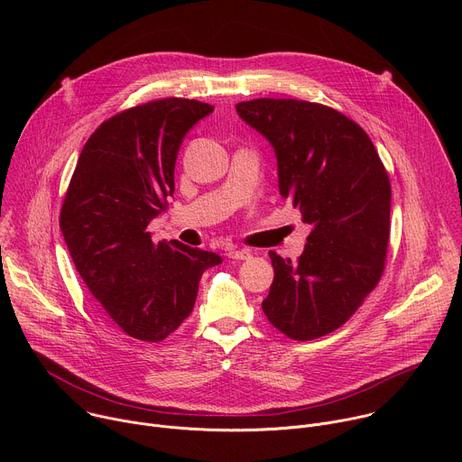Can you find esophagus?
<instances>
[{
    "label": "esophagus",
    "instance_id": "esophagus-1",
    "mask_svg": "<svg viewBox=\"0 0 462 462\" xmlns=\"http://www.w3.org/2000/svg\"><path fill=\"white\" fill-rule=\"evenodd\" d=\"M226 255H228L230 259L245 261V259H248V257H250V252H248V250H245V248H241V250H230Z\"/></svg>",
    "mask_w": 462,
    "mask_h": 462
}]
</instances>
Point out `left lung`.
I'll use <instances>...</instances> for the list:
<instances>
[{
  "instance_id": "8db88e82",
  "label": "left lung",
  "mask_w": 462,
  "mask_h": 462,
  "mask_svg": "<svg viewBox=\"0 0 462 462\" xmlns=\"http://www.w3.org/2000/svg\"><path fill=\"white\" fill-rule=\"evenodd\" d=\"M237 115L274 146L280 191L312 226L303 254L269 252L274 282L261 309L307 342L342 327L378 285L389 245L391 182L369 135L344 113L296 98H254Z\"/></svg>"
}]
</instances>
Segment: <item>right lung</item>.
I'll return each mask as SVG.
<instances>
[{
    "mask_svg": "<svg viewBox=\"0 0 462 462\" xmlns=\"http://www.w3.org/2000/svg\"><path fill=\"white\" fill-rule=\"evenodd\" d=\"M214 106L166 97L124 109L88 139L65 191L60 228L75 267L122 331L162 342L189 316L201 276L221 257L179 241L153 243L168 208L186 131Z\"/></svg>",
    "mask_w": 462,
    "mask_h": 462,
    "instance_id": "add662e5",
    "label": "right lung"
}]
</instances>
